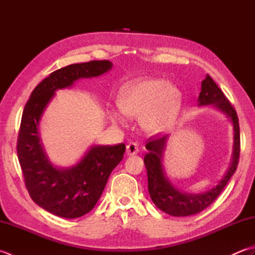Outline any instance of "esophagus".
<instances>
[{
  "label": "esophagus",
  "mask_w": 255,
  "mask_h": 255,
  "mask_svg": "<svg viewBox=\"0 0 255 255\" xmlns=\"http://www.w3.org/2000/svg\"><path fill=\"white\" fill-rule=\"evenodd\" d=\"M138 152H139V148H138V144L136 142H130L129 144H127V147H126L127 155H134Z\"/></svg>",
  "instance_id": "34e87169"
}]
</instances>
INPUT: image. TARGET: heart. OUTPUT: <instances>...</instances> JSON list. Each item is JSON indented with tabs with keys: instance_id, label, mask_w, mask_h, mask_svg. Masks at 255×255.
Returning <instances> with one entry per match:
<instances>
[{
	"instance_id": "obj_1",
	"label": "heart",
	"mask_w": 255,
	"mask_h": 255,
	"mask_svg": "<svg viewBox=\"0 0 255 255\" xmlns=\"http://www.w3.org/2000/svg\"><path fill=\"white\" fill-rule=\"evenodd\" d=\"M182 93L163 79L142 78L124 84L117 95L119 110L131 118L139 117L140 126L150 134H159L171 127L181 107ZM113 123L125 124L121 112L112 110Z\"/></svg>"
}]
</instances>
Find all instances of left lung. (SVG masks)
<instances>
[{
    "label": "left lung",
    "instance_id": "1",
    "mask_svg": "<svg viewBox=\"0 0 255 255\" xmlns=\"http://www.w3.org/2000/svg\"><path fill=\"white\" fill-rule=\"evenodd\" d=\"M197 104L198 106L213 105L216 110L225 114L227 118H229L232 124V130H234L231 162L228 170L217 185L203 193H185L173 185L170 178L167 177L163 166L164 151L170 136L165 134L162 138L150 139V141L145 144L148 153L144 155L143 159L148 174V191L150 197L160 210L164 211L167 215L174 216V217H186V216L198 214L206 207H208L223 192L224 187L236 172L238 162H239L240 129L237 113L229 101L227 100L223 91L218 88V85L208 74L202 82Z\"/></svg>",
    "mask_w": 255,
    "mask_h": 255
}]
</instances>
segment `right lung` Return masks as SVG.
<instances>
[{
  "label": "right lung",
  "mask_w": 255,
  "mask_h": 255,
  "mask_svg": "<svg viewBox=\"0 0 255 255\" xmlns=\"http://www.w3.org/2000/svg\"><path fill=\"white\" fill-rule=\"evenodd\" d=\"M108 60L70 64L52 72L32 91L21 116L17 155L31 199L62 218H79L99 202L112 171L124 158L126 145H91L77 163L60 167L44 148L39 125L58 90L69 89L80 79L96 78L110 71Z\"/></svg>",
  "instance_id": "right-lung-1"
}]
</instances>
